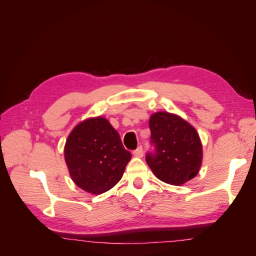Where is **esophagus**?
Wrapping results in <instances>:
<instances>
[{
	"label": "esophagus",
	"mask_w": 256,
	"mask_h": 256,
	"mask_svg": "<svg viewBox=\"0 0 256 256\" xmlns=\"http://www.w3.org/2000/svg\"><path fill=\"white\" fill-rule=\"evenodd\" d=\"M134 156H136L138 158H142L143 157V148H142V146H138V148L134 152Z\"/></svg>",
	"instance_id": "34e87169"
}]
</instances>
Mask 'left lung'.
<instances>
[{"instance_id":"8db88e82","label":"left lung","mask_w":256,"mask_h":256,"mask_svg":"<svg viewBox=\"0 0 256 256\" xmlns=\"http://www.w3.org/2000/svg\"><path fill=\"white\" fill-rule=\"evenodd\" d=\"M150 128L154 152L146 154V162L158 180L180 186L200 171L203 145L198 131L180 116L168 112L150 115Z\"/></svg>"}]
</instances>
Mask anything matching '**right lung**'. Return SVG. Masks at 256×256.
<instances>
[{
  "instance_id": "add662e5",
  "label": "right lung",
  "mask_w": 256,
  "mask_h": 256,
  "mask_svg": "<svg viewBox=\"0 0 256 256\" xmlns=\"http://www.w3.org/2000/svg\"><path fill=\"white\" fill-rule=\"evenodd\" d=\"M64 157L74 182L92 194H102L122 177L131 154L104 116L79 122L69 134Z\"/></svg>"
}]
</instances>
